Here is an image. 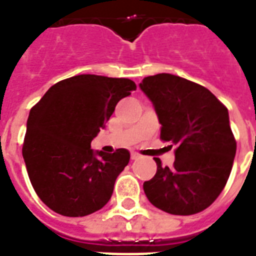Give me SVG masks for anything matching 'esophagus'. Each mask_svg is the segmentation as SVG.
<instances>
[{
	"mask_svg": "<svg viewBox=\"0 0 256 256\" xmlns=\"http://www.w3.org/2000/svg\"><path fill=\"white\" fill-rule=\"evenodd\" d=\"M138 158H140V156H138L136 152H132V160H138Z\"/></svg>",
	"mask_w": 256,
	"mask_h": 256,
	"instance_id": "34e87169",
	"label": "esophagus"
}]
</instances>
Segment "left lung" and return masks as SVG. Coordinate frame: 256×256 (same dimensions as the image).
<instances>
[{
  "label": "left lung",
  "mask_w": 256,
  "mask_h": 256,
  "mask_svg": "<svg viewBox=\"0 0 256 256\" xmlns=\"http://www.w3.org/2000/svg\"><path fill=\"white\" fill-rule=\"evenodd\" d=\"M140 90L152 100L160 140L175 146V162L144 183L152 204L172 215L200 212L218 198L230 176L236 142L226 106L203 86L172 74L144 78Z\"/></svg>",
  "instance_id": "left-lung-1"
}]
</instances>
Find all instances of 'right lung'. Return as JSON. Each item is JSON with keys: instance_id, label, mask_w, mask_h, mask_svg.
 <instances>
[{"instance_id": "obj_1", "label": "right lung", "mask_w": 256, "mask_h": 256, "mask_svg": "<svg viewBox=\"0 0 256 256\" xmlns=\"http://www.w3.org/2000/svg\"><path fill=\"white\" fill-rule=\"evenodd\" d=\"M136 88L128 78L81 74L57 82L30 110L22 156L33 188L49 208L85 216L110 200L130 152H94L90 144Z\"/></svg>"}]
</instances>
